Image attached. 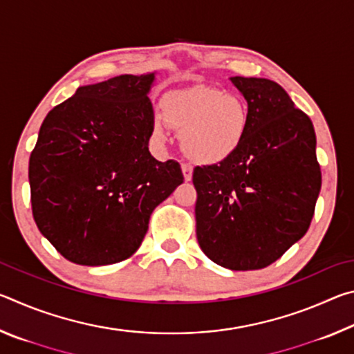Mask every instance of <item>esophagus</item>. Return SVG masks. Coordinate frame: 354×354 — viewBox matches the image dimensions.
Wrapping results in <instances>:
<instances>
[{"label": "esophagus", "instance_id": "1", "mask_svg": "<svg viewBox=\"0 0 354 354\" xmlns=\"http://www.w3.org/2000/svg\"><path fill=\"white\" fill-rule=\"evenodd\" d=\"M181 170H183V175H184L185 181H190V179H192V173H194V167H192V165L187 164V162H183V164H181Z\"/></svg>", "mask_w": 354, "mask_h": 354}]
</instances>
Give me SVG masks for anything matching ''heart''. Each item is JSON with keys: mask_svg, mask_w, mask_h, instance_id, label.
Here are the masks:
<instances>
[{"mask_svg": "<svg viewBox=\"0 0 354 354\" xmlns=\"http://www.w3.org/2000/svg\"><path fill=\"white\" fill-rule=\"evenodd\" d=\"M167 127L181 133V147L190 159L217 164L242 145L250 127V107L242 97L220 88L189 87L160 101V115L151 122L154 139L165 140Z\"/></svg>", "mask_w": 354, "mask_h": 354, "instance_id": "obj_1", "label": "heart"}]
</instances>
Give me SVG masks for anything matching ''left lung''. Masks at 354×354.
Wrapping results in <instances>:
<instances>
[{
	"label": "left lung",
	"instance_id": "obj_1",
	"mask_svg": "<svg viewBox=\"0 0 354 354\" xmlns=\"http://www.w3.org/2000/svg\"><path fill=\"white\" fill-rule=\"evenodd\" d=\"M250 107L237 151L195 167L196 239L209 259L231 270H259L309 230L322 187L315 131L278 82L231 77Z\"/></svg>",
	"mask_w": 354,
	"mask_h": 354
}]
</instances>
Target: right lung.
<instances>
[{"mask_svg": "<svg viewBox=\"0 0 354 354\" xmlns=\"http://www.w3.org/2000/svg\"><path fill=\"white\" fill-rule=\"evenodd\" d=\"M154 73L84 86L48 112L29 158L35 225L70 262L133 256L154 207L184 181L176 160L148 151Z\"/></svg>", "mask_w": 354, "mask_h": 354, "instance_id": "add662e5", "label": "right lung"}]
</instances>
